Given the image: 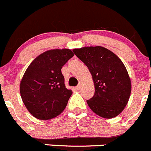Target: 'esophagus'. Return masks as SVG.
<instances>
[{"label":"esophagus","mask_w":151,"mask_h":151,"mask_svg":"<svg viewBox=\"0 0 151 151\" xmlns=\"http://www.w3.org/2000/svg\"><path fill=\"white\" fill-rule=\"evenodd\" d=\"M81 83H78V85L76 87V90H79L81 89Z\"/></svg>","instance_id":"34e87169"}]
</instances>
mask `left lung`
<instances>
[{"mask_svg":"<svg viewBox=\"0 0 151 151\" xmlns=\"http://www.w3.org/2000/svg\"><path fill=\"white\" fill-rule=\"evenodd\" d=\"M73 51L92 74L95 94L86 101L89 108L104 118H113L120 114L131 91V79L120 58L101 46L83 47Z\"/></svg>","mask_w":151,"mask_h":151,"instance_id":"left-lung-1","label":"left lung"}]
</instances>
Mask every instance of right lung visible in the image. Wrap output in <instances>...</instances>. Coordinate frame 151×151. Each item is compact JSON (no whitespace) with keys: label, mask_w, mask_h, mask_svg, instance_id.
Listing matches in <instances>:
<instances>
[{"label":"right lung","mask_w":151,"mask_h":151,"mask_svg":"<svg viewBox=\"0 0 151 151\" xmlns=\"http://www.w3.org/2000/svg\"><path fill=\"white\" fill-rule=\"evenodd\" d=\"M73 56L70 49L47 50L27 68L20 91L23 104L34 117L50 120L64 111L73 92L65 86L61 70Z\"/></svg>","instance_id":"add662e5"}]
</instances>
